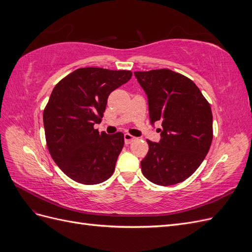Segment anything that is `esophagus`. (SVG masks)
Segmentation results:
<instances>
[{
    "label": "esophagus",
    "mask_w": 252,
    "mask_h": 252,
    "mask_svg": "<svg viewBox=\"0 0 252 252\" xmlns=\"http://www.w3.org/2000/svg\"><path fill=\"white\" fill-rule=\"evenodd\" d=\"M124 140H125V144H130V143H132L135 140V138H134L133 135H131V134L125 133L124 134Z\"/></svg>",
    "instance_id": "34e87169"
}]
</instances>
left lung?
<instances>
[{"label": "left lung", "instance_id": "left-lung-1", "mask_svg": "<svg viewBox=\"0 0 252 252\" xmlns=\"http://www.w3.org/2000/svg\"><path fill=\"white\" fill-rule=\"evenodd\" d=\"M148 97L151 124H162L159 143L147 140L142 172L161 186L188 179L204 161L212 142L210 104L195 84L170 69L135 71Z\"/></svg>", "mask_w": 252, "mask_h": 252}]
</instances>
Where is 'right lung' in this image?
Masks as SVG:
<instances>
[{
  "instance_id": "obj_1",
  "label": "right lung",
  "mask_w": 252,
  "mask_h": 252,
  "mask_svg": "<svg viewBox=\"0 0 252 252\" xmlns=\"http://www.w3.org/2000/svg\"><path fill=\"white\" fill-rule=\"evenodd\" d=\"M129 70L79 68L53 88L43 112L53 161L67 177L85 185L109 179L124 146V134L98 132L110 93L131 79Z\"/></svg>"
}]
</instances>
